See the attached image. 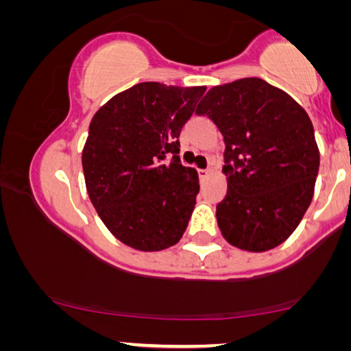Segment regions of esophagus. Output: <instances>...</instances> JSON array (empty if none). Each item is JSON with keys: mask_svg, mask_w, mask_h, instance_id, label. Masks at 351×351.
I'll list each match as a JSON object with an SVG mask.
<instances>
[{"mask_svg": "<svg viewBox=\"0 0 351 351\" xmlns=\"http://www.w3.org/2000/svg\"><path fill=\"white\" fill-rule=\"evenodd\" d=\"M210 171H211L210 169H205V170H204V169H200V170H199V176L202 178V180H204V178H206V176L210 175Z\"/></svg>", "mask_w": 351, "mask_h": 351, "instance_id": "obj_1", "label": "esophagus"}]
</instances>
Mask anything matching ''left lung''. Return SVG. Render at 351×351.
I'll use <instances>...</instances> for the list:
<instances>
[{
	"label": "left lung",
	"instance_id": "left-lung-1",
	"mask_svg": "<svg viewBox=\"0 0 351 351\" xmlns=\"http://www.w3.org/2000/svg\"><path fill=\"white\" fill-rule=\"evenodd\" d=\"M223 133L227 194L216 206L224 239L245 251L272 250L313 199L319 151L302 106L261 77L210 88L195 110Z\"/></svg>",
	"mask_w": 351,
	"mask_h": 351
}]
</instances>
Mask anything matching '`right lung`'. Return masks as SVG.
Wrapping results in <instances>:
<instances>
[{
	"label": "right lung",
	"mask_w": 351,
	"mask_h": 351,
	"mask_svg": "<svg viewBox=\"0 0 351 351\" xmlns=\"http://www.w3.org/2000/svg\"><path fill=\"white\" fill-rule=\"evenodd\" d=\"M205 86L140 82L92 117L82 149L90 202L108 230L140 251H160L184 234L199 175L180 162V133Z\"/></svg>",
	"instance_id": "right-lung-1"
}]
</instances>
